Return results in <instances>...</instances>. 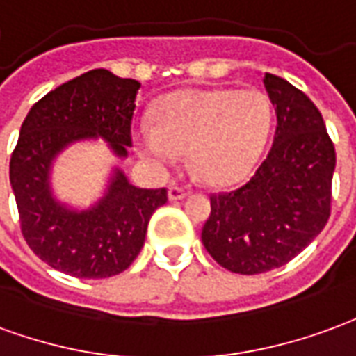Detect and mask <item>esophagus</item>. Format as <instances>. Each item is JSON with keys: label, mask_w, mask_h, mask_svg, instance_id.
<instances>
[{"label": "esophagus", "mask_w": 356, "mask_h": 356, "mask_svg": "<svg viewBox=\"0 0 356 356\" xmlns=\"http://www.w3.org/2000/svg\"><path fill=\"white\" fill-rule=\"evenodd\" d=\"M188 195V188H181V186H170V188H168V199H170V201H180V199H184V197Z\"/></svg>", "instance_id": "obj_1"}]
</instances>
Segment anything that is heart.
I'll use <instances>...</instances> for the list:
<instances>
[{
    "instance_id": "heart-1",
    "label": "heart",
    "mask_w": 356,
    "mask_h": 356,
    "mask_svg": "<svg viewBox=\"0 0 356 356\" xmlns=\"http://www.w3.org/2000/svg\"><path fill=\"white\" fill-rule=\"evenodd\" d=\"M273 129L271 102L258 89H189L163 98L155 124L134 132L140 153L170 167L189 153L191 168L209 186H232L250 175Z\"/></svg>"
}]
</instances>
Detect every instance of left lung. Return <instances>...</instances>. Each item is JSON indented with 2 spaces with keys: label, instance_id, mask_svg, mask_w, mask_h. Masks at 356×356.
Masks as SVG:
<instances>
[{
  "label": "left lung",
  "instance_id": "left-lung-1",
  "mask_svg": "<svg viewBox=\"0 0 356 356\" xmlns=\"http://www.w3.org/2000/svg\"><path fill=\"white\" fill-rule=\"evenodd\" d=\"M273 104L275 136L250 180L210 193L204 248L225 269L258 275L296 258L323 232L332 210L336 149L321 111L302 90L264 75Z\"/></svg>",
  "mask_w": 356,
  "mask_h": 356
}]
</instances>
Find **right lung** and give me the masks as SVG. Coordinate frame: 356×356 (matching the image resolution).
<instances>
[{"label": "right lung", "instance_id": "right-lung-1", "mask_svg": "<svg viewBox=\"0 0 356 356\" xmlns=\"http://www.w3.org/2000/svg\"><path fill=\"white\" fill-rule=\"evenodd\" d=\"M140 83L108 70H90L33 104L20 127L9 178L22 237L35 256L77 279L123 273L138 256L149 218L167 203V188L140 189L115 172L95 209L74 212L49 191L51 161L62 147L102 136L124 157L132 146V115Z\"/></svg>", "mask_w": 356, "mask_h": 356}]
</instances>
